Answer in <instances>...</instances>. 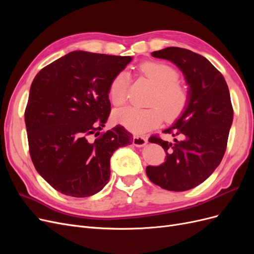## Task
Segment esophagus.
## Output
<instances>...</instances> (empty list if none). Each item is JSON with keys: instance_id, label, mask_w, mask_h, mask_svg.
I'll return each mask as SVG.
<instances>
[{"instance_id": "1", "label": "esophagus", "mask_w": 254, "mask_h": 254, "mask_svg": "<svg viewBox=\"0 0 254 254\" xmlns=\"http://www.w3.org/2000/svg\"><path fill=\"white\" fill-rule=\"evenodd\" d=\"M133 145L136 147H142L146 143H147V139L143 135H134L133 136Z\"/></svg>"}]
</instances>
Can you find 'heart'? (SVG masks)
I'll list each match as a JSON object with an SVG mask.
<instances>
[{"label":"heart","instance_id":"obj_1","mask_svg":"<svg viewBox=\"0 0 254 254\" xmlns=\"http://www.w3.org/2000/svg\"><path fill=\"white\" fill-rule=\"evenodd\" d=\"M139 72L156 87L149 101V108L127 107L114 112V120L134 133H143L158 127L164 120H176L187 110L190 103V90L180 81L175 67L160 61H146ZM129 78L120 72L111 79L108 94L114 106L124 105L128 97Z\"/></svg>","mask_w":254,"mask_h":254}]
</instances>
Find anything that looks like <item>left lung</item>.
I'll list each match as a JSON object with an SVG mask.
<instances>
[{
    "instance_id": "8db88e82",
    "label": "left lung",
    "mask_w": 254,
    "mask_h": 254,
    "mask_svg": "<svg viewBox=\"0 0 254 254\" xmlns=\"http://www.w3.org/2000/svg\"><path fill=\"white\" fill-rule=\"evenodd\" d=\"M156 58L171 60L186 75L190 103L182 117L166 130L174 142L152 134L148 141L166 152L165 162L146 167L149 180L167 190L183 191L209 178L226 152L233 107L228 84L209 60L181 48H166L151 53Z\"/></svg>"
}]
</instances>
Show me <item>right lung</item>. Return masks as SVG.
Segmentation results:
<instances>
[{"mask_svg":"<svg viewBox=\"0 0 254 254\" xmlns=\"http://www.w3.org/2000/svg\"><path fill=\"white\" fill-rule=\"evenodd\" d=\"M130 61V56L74 51L34 78L24 113L30 158L60 193H98L109 181L113 152L132 143L121 125L99 132L111 112L109 83Z\"/></svg>","mask_w":254,"mask_h":254,"instance_id":"add662e5","label":"right lung"}]
</instances>
